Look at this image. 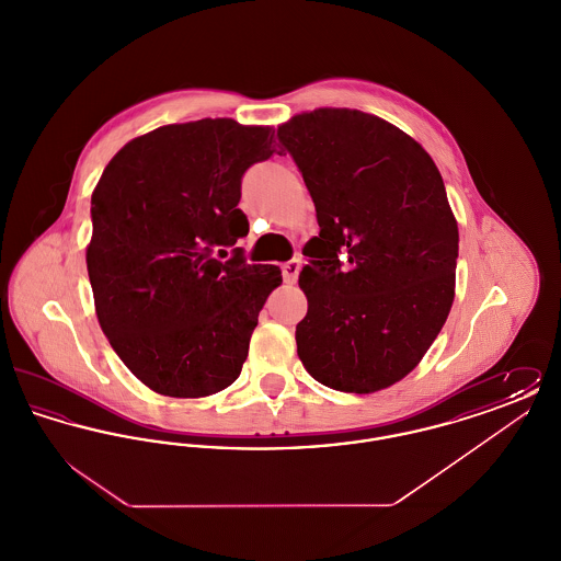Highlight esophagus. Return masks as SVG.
<instances>
[{"instance_id":"esophagus-1","label":"esophagus","mask_w":561,"mask_h":561,"mask_svg":"<svg viewBox=\"0 0 561 561\" xmlns=\"http://www.w3.org/2000/svg\"><path fill=\"white\" fill-rule=\"evenodd\" d=\"M298 271H300V261L298 259H293V261H288L284 265V279H286V284H294L298 279Z\"/></svg>"}]
</instances>
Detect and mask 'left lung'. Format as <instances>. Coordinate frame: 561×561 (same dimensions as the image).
I'll use <instances>...</instances> for the list:
<instances>
[{"label":"left lung","instance_id":"8db88e82","mask_svg":"<svg viewBox=\"0 0 561 561\" xmlns=\"http://www.w3.org/2000/svg\"><path fill=\"white\" fill-rule=\"evenodd\" d=\"M309 188L320 236L298 286L296 351L318 382L374 393L400 382L453 309L458 225L442 174L398 126L321 107L277 128Z\"/></svg>","mask_w":561,"mask_h":561}]
</instances>
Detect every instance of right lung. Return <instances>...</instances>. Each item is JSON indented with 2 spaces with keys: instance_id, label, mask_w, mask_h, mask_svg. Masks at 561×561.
<instances>
[{
  "instance_id": "right-lung-1",
  "label": "right lung",
  "mask_w": 561,
  "mask_h": 561,
  "mask_svg": "<svg viewBox=\"0 0 561 561\" xmlns=\"http://www.w3.org/2000/svg\"><path fill=\"white\" fill-rule=\"evenodd\" d=\"M271 126L216 117L136 136L92 191L85 248L108 345L151 391L206 398L240 376L275 265L225 248L248 236L241 176L275 149Z\"/></svg>"
}]
</instances>
